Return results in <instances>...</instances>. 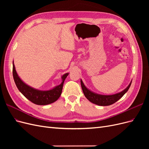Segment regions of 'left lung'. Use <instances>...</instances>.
<instances>
[{
  "mask_svg": "<svg viewBox=\"0 0 149 149\" xmlns=\"http://www.w3.org/2000/svg\"><path fill=\"white\" fill-rule=\"evenodd\" d=\"M131 83L132 81H130L128 86L120 93L112 94V95H102V94H97L89 90L84 85L82 79H81V85L83 92L85 97L91 102L101 106L111 105L120 100L127 92L130 85H131Z\"/></svg>",
  "mask_w": 149,
  "mask_h": 149,
  "instance_id": "obj_1",
  "label": "left lung"
}]
</instances>
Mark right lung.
Instances as JSON below:
<instances>
[{"instance_id":"1","label":"right lung","mask_w":149,"mask_h":149,"mask_svg":"<svg viewBox=\"0 0 149 149\" xmlns=\"http://www.w3.org/2000/svg\"><path fill=\"white\" fill-rule=\"evenodd\" d=\"M68 74L69 73H67L61 76L60 84L49 90H39L30 86L20 79L13 61V77L18 89L29 101L37 105H47L57 101L61 96L64 81Z\"/></svg>"}]
</instances>
